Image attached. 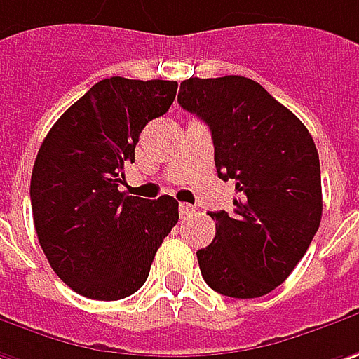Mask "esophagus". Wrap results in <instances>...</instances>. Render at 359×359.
<instances>
[{
  "mask_svg": "<svg viewBox=\"0 0 359 359\" xmlns=\"http://www.w3.org/2000/svg\"><path fill=\"white\" fill-rule=\"evenodd\" d=\"M193 207L191 205H187V203H180L179 205V215H180V219H184V217H191L193 215Z\"/></svg>",
  "mask_w": 359,
  "mask_h": 359,
  "instance_id": "34e87169",
  "label": "esophagus"
}]
</instances>
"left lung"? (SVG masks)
<instances>
[{
	"instance_id": "1",
	"label": "left lung",
	"mask_w": 359,
	"mask_h": 359,
	"mask_svg": "<svg viewBox=\"0 0 359 359\" xmlns=\"http://www.w3.org/2000/svg\"><path fill=\"white\" fill-rule=\"evenodd\" d=\"M179 104L209 124L219 179L235 180V209L209 212L217 233L196 259L226 297L251 299L281 285L321 221L320 154L304 122L255 80L189 78Z\"/></svg>"
}]
</instances>
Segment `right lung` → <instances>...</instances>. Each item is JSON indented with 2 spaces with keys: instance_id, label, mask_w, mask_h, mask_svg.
I'll list each match as a JSON object with an SVG mask.
<instances>
[{
  "instance_id": "right-lung-1",
  "label": "right lung",
  "mask_w": 359,
  "mask_h": 359,
  "mask_svg": "<svg viewBox=\"0 0 359 359\" xmlns=\"http://www.w3.org/2000/svg\"><path fill=\"white\" fill-rule=\"evenodd\" d=\"M177 82L112 76L57 118L32 170L38 241L76 293L116 302L144 285L152 259L179 221V203L118 191L142 128L163 116Z\"/></svg>"
}]
</instances>
